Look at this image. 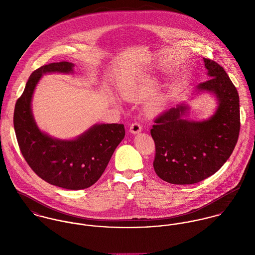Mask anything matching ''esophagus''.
<instances>
[{
  "mask_svg": "<svg viewBox=\"0 0 255 255\" xmlns=\"http://www.w3.org/2000/svg\"><path fill=\"white\" fill-rule=\"evenodd\" d=\"M141 129H142L141 125H140L139 123H136V122L133 123V124H131L130 127H129V131H130L131 133H133V134L139 133V132L141 131Z\"/></svg>",
  "mask_w": 255,
  "mask_h": 255,
  "instance_id": "1",
  "label": "esophagus"
}]
</instances>
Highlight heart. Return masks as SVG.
Segmentation results:
<instances>
[{
	"label": "heart",
	"mask_w": 255,
	"mask_h": 255,
	"mask_svg": "<svg viewBox=\"0 0 255 255\" xmlns=\"http://www.w3.org/2000/svg\"><path fill=\"white\" fill-rule=\"evenodd\" d=\"M158 88V81L155 78H144L139 82L128 85L124 90V96L129 100H140L152 95ZM166 103V99L162 96L151 101L147 108L149 112H157L163 109Z\"/></svg>",
	"instance_id": "1"
}]
</instances>
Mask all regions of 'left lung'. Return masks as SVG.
Wrapping results in <instances>:
<instances>
[{"instance_id": "obj_1", "label": "left lung", "mask_w": 255, "mask_h": 255, "mask_svg": "<svg viewBox=\"0 0 255 255\" xmlns=\"http://www.w3.org/2000/svg\"><path fill=\"white\" fill-rule=\"evenodd\" d=\"M208 80L199 83L192 95L209 93L217 102L207 120L184 119L189 106L182 102L155 120L151 135L156 154L157 176L173 184H192L215 174L234 151L240 133V97L224 69L203 59Z\"/></svg>"}]
</instances>
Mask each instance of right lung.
<instances>
[{"label": "right lung", "instance_id": "right-lung-1", "mask_svg": "<svg viewBox=\"0 0 255 255\" xmlns=\"http://www.w3.org/2000/svg\"><path fill=\"white\" fill-rule=\"evenodd\" d=\"M73 63L45 65L29 76L17 99L13 127L19 149L30 168L45 182L66 189H83L97 182L124 139L122 124H97L73 139H59L37 126L31 102L36 85L46 73H73Z\"/></svg>", "mask_w": 255, "mask_h": 255}]
</instances>
